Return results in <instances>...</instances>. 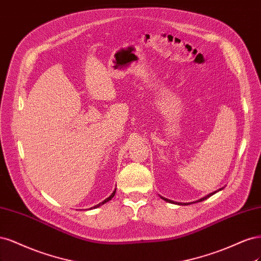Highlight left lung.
Segmentation results:
<instances>
[{
	"instance_id": "left-lung-1",
	"label": "left lung",
	"mask_w": 261,
	"mask_h": 261,
	"mask_svg": "<svg viewBox=\"0 0 261 261\" xmlns=\"http://www.w3.org/2000/svg\"><path fill=\"white\" fill-rule=\"evenodd\" d=\"M222 189H219L218 191H221ZM218 191H215V192H213V193H210V194H208V195H206L205 197H203V198H200V199H198V200H196V201H193V203H198V201H203V200H205V199H207L208 197H210L212 195H214V194H216V193L218 192ZM162 197V196H161ZM164 200H166V201H168V203H171V204H178V205H190V204H192V203H174L173 200H170V199H167V198H165V197H162Z\"/></svg>"
}]
</instances>
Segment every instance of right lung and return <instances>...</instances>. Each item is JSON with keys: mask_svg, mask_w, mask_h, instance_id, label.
Segmentation results:
<instances>
[{"mask_svg": "<svg viewBox=\"0 0 261 261\" xmlns=\"http://www.w3.org/2000/svg\"><path fill=\"white\" fill-rule=\"evenodd\" d=\"M115 193H116V190L112 193V195L111 196H109V197H107L106 199H104L103 201H102V203H99V204H97V205H95L94 207H92V208H97V207H99V206H102L103 204H105V203H107V201H109V200H111L113 197H114V195H115Z\"/></svg>", "mask_w": 261, "mask_h": 261, "instance_id": "right-lung-1", "label": "right lung"}]
</instances>
